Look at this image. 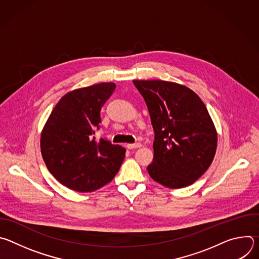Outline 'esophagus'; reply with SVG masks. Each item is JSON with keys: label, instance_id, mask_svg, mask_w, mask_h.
<instances>
[{"label": "esophagus", "instance_id": "obj_1", "mask_svg": "<svg viewBox=\"0 0 259 259\" xmlns=\"http://www.w3.org/2000/svg\"><path fill=\"white\" fill-rule=\"evenodd\" d=\"M126 146H127V149H129V150L138 149V147L141 146V143H139V142H137V143H128Z\"/></svg>", "mask_w": 259, "mask_h": 259}]
</instances>
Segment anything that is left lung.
Masks as SVG:
<instances>
[{"label": "left lung", "instance_id": "left-lung-1", "mask_svg": "<svg viewBox=\"0 0 259 259\" xmlns=\"http://www.w3.org/2000/svg\"><path fill=\"white\" fill-rule=\"evenodd\" d=\"M155 131L150 176L169 189L186 188L211 165L217 133L201 98L190 88L161 80L133 81Z\"/></svg>", "mask_w": 259, "mask_h": 259}]
</instances>
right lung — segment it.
I'll return each instance as SVG.
<instances>
[{
    "instance_id": "1",
    "label": "right lung",
    "mask_w": 259,
    "mask_h": 259,
    "mask_svg": "<svg viewBox=\"0 0 259 259\" xmlns=\"http://www.w3.org/2000/svg\"><path fill=\"white\" fill-rule=\"evenodd\" d=\"M115 88L114 83H100L68 92L42 131L41 153L48 170L72 191L88 193L105 186L125 158L121 145L95 138L100 109Z\"/></svg>"
}]
</instances>
